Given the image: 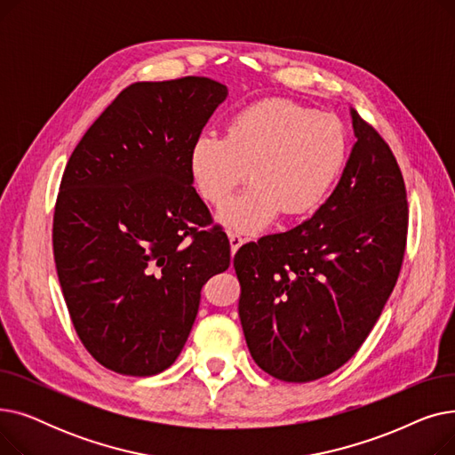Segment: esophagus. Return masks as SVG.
Returning a JSON list of instances; mask_svg holds the SVG:
<instances>
[{"instance_id": "obj_1", "label": "esophagus", "mask_w": 455, "mask_h": 455, "mask_svg": "<svg viewBox=\"0 0 455 455\" xmlns=\"http://www.w3.org/2000/svg\"><path fill=\"white\" fill-rule=\"evenodd\" d=\"M228 242H230V251H232V254H235L237 249H240V247L245 243L243 237H242L240 234H234V232H228Z\"/></svg>"}]
</instances>
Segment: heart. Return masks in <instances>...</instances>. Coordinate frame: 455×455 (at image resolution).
Listing matches in <instances>:
<instances>
[{
    "instance_id": "obj_1",
    "label": "heart",
    "mask_w": 455,
    "mask_h": 455,
    "mask_svg": "<svg viewBox=\"0 0 455 455\" xmlns=\"http://www.w3.org/2000/svg\"><path fill=\"white\" fill-rule=\"evenodd\" d=\"M347 158L338 117L288 100H261L230 117L225 138L203 134L189 149V175L203 201L223 206L249 172L252 186L218 215L223 227L258 234L278 213L300 218L319 206Z\"/></svg>"
}]
</instances>
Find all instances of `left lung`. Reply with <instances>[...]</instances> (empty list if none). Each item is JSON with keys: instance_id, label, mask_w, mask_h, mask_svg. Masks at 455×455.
<instances>
[{"instance_id": "left-lung-1", "label": "left lung", "mask_w": 455, "mask_h": 455, "mask_svg": "<svg viewBox=\"0 0 455 455\" xmlns=\"http://www.w3.org/2000/svg\"><path fill=\"white\" fill-rule=\"evenodd\" d=\"M350 116L357 141L326 203L234 256L252 360L293 384L338 371L363 345L405 252L410 215L396 158L354 108Z\"/></svg>"}]
</instances>
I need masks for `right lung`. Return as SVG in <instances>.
<instances>
[{
	"label": "right lung",
	"mask_w": 455,
	"mask_h": 455,
	"mask_svg": "<svg viewBox=\"0 0 455 455\" xmlns=\"http://www.w3.org/2000/svg\"><path fill=\"white\" fill-rule=\"evenodd\" d=\"M227 95L208 77L134 83L68 160L53 215L57 275L79 339L114 372L173 365L203 285L230 266L227 234L199 230L212 215L189 175V149Z\"/></svg>",
	"instance_id": "obj_1"
}]
</instances>
